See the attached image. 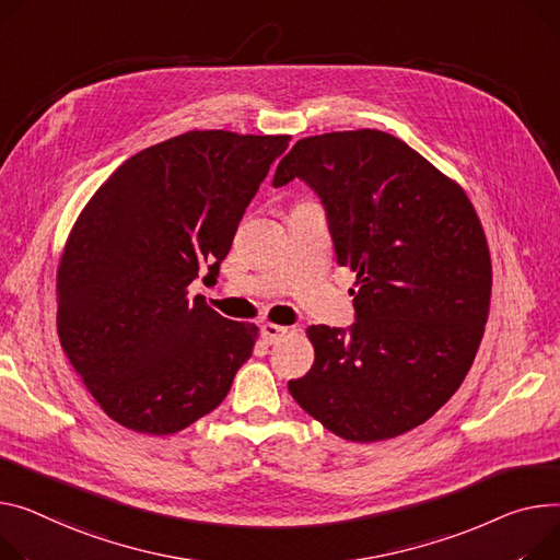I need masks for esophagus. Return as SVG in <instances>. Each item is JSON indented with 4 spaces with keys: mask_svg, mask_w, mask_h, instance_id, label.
Returning a JSON list of instances; mask_svg holds the SVG:
<instances>
[{
    "mask_svg": "<svg viewBox=\"0 0 560 560\" xmlns=\"http://www.w3.org/2000/svg\"><path fill=\"white\" fill-rule=\"evenodd\" d=\"M285 332H288V328H285V326H279V324H270V322H266L264 326H260V338H264V342H266V345H275V342H279Z\"/></svg>",
    "mask_w": 560,
    "mask_h": 560,
    "instance_id": "1",
    "label": "esophagus"
}]
</instances>
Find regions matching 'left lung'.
Instances as JSON below:
<instances>
[{
  "instance_id": "1",
  "label": "left lung",
  "mask_w": 560,
  "mask_h": 560,
  "mask_svg": "<svg viewBox=\"0 0 560 560\" xmlns=\"http://www.w3.org/2000/svg\"><path fill=\"white\" fill-rule=\"evenodd\" d=\"M319 196L355 322L311 326L313 369L288 383L326 430L371 443L425 423L464 383L491 306V254L462 186L383 130L300 139L275 186Z\"/></svg>"
}]
</instances>
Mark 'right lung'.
<instances>
[{"label": "right lung", "instance_id": "obj_1", "mask_svg": "<svg viewBox=\"0 0 560 560\" xmlns=\"http://www.w3.org/2000/svg\"><path fill=\"white\" fill-rule=\"evenodd\" d=\"M288 135L191 130L126 160L81 211L58 266V338L103 412L141 434L189 428L228 396L256 326L186 300L218 277Z\"/></svg>", "mask_w": 560, "mask_h": 560}]
</instances>
